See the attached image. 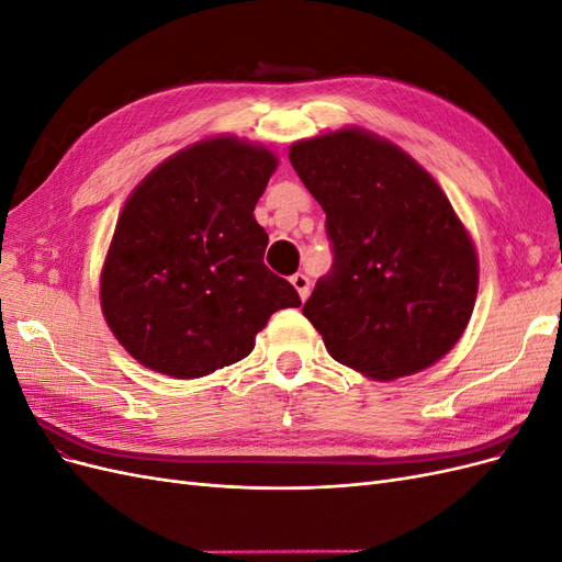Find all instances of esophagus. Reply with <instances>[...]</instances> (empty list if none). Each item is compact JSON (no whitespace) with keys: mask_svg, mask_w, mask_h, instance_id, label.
Masks as SVG:
<instances>
[{"mask_svg":"<svg viewBox=\"0 0 562 562\" xmlns=\"http://www.w3.org/2000/svg\"><path fill=\"white\" fill-rule=\"evenodd\" d=\"M291 283L295 285V291L300 293L302 300L310 297V277L307 274H302V271H300V274H293Z\"/></svg>","mask_w":562,"mask_h":562,"instance_id":"obj_1","label":"esophagus"}]
</instances>
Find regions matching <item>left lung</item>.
<instances>
[{"mask_svg":"<svg viewBox=\"0 0 562 562\" xmlns=\"http://www.w3.org/2000/svg\"><path fill=\"white\" fill-rule=\"evenodd\" d=\"M326 213L333 267L302 314L335 361L375 380L429 368L462 337L479 262L448 196L396 145L345 128L291 147Z\"/></svg>","mask_w":562,"mask_h":562,"instance_id":"1","label":"left lung"}]
</instances>
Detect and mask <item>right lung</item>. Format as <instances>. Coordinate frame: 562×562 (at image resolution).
<instances>
[{
    "label": "right lung",
    "mask_w": 562,
    "mask_h": 562,
    "mask_svg": "<svg viewBox=\"0 0 562 562\" xmlns=\"http://www.w3.org/2000/svg\"><path fill=\"white\" fill-rule=\"evenodd\" d=\"M274 168L271 151L215 138L135 187L100 279L108 326L135 361L203 378L246 359L271 314L300 307L265 265L269 236L252 215Z\"/></svg>",
    "instance_id": "right-lung-1"
}]
</instances>
